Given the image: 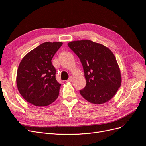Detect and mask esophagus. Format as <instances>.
Returning a JSON list of instances; mask_svg holds the SVG:
<instances>
[{
    "label": "esophagus",
    "mask_w": 146,
    "mask_h": 146,
    "mask_svg": "<svg viewBox=\"0 0 146 146\" xmlns=\"http://www.w3.org/2000/svg\"><path fill=\"white\" fill-rule=\"evenodd\" d=\"M72 79H73V78L72 77H69V78L67 80V82H72Z\"/></svg>",
    "instance_id": "34e87169"
}]
</instances>
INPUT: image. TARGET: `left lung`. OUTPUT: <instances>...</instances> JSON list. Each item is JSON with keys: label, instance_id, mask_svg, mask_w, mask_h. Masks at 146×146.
I'll return each mask as SVG.
<instances>
[{"label": "left lung", "instance_id": "1", "mask_svg": "<svg viewBox=\"0 0 146 146\" xmlns=\"http://www.w3.org/2000/svg\"><path fill=\"white\" fill-rule=\"evenodd\" d=\"M68 46L80 60L86 85L80 90L89 102L102 104L117 93L121 84V72L116 58L104 45L88 40L69 42Z\"/></svg>", "mask_w": 146, "mask_h": 146}]
</instances>
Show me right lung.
Listing matches in <instances>:
<instances>
[{"label":"right lung","instance_id":"1","mask_svg":"<svg viewBox=\"0 0 146 146\" xmlns=\"http://www.w3.org/2000/svg\"><path fill=\"white\" fill-rule=\"evenodd\" d=\"M62 42H45L33 49L20 63L16 83L19 92L28 103L46 106L53 103L61 86L56 78L51 60Z\"/></svg>","mask_w":146,"mask_h":146}]
</instances>
